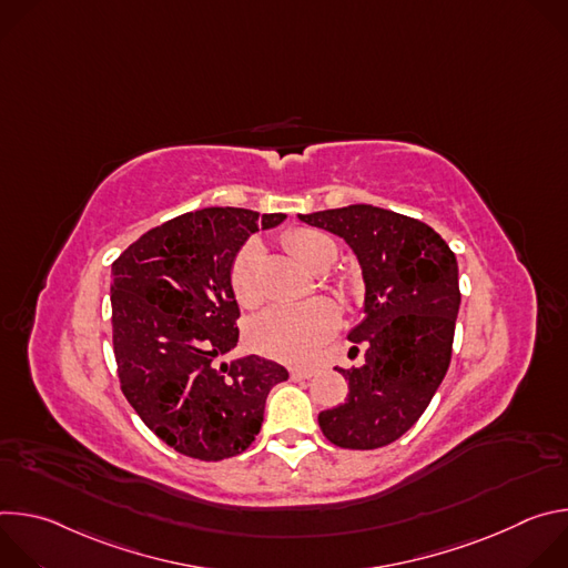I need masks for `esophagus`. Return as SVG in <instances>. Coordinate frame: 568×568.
<instances>
[{"label":"esophagus","instance_id":"esophagus-1","mask_svg":"<svg viewBox=\"0 0 568 568\" xmlns=\"http://www.w3.org/2000/svg\"><path fill=\"white\" fill-rule=\"evenodd\" d=\"M312 375H314V371H310V368H292L290 371L292 379H310Z\"/></svg>","mask_w":568,"mask_h":568}]
</instances>
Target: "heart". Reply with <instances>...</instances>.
I'll return each instance as SVG.
<instances>
[{"label": "heart", "instance_id": "b5f03b06", "mask_svg": "<svg viewBox=\"0 0 568 568\" xmlns=\"http://www.w3.org/2000/svg\"><path fill=\"white\" fill-rule=\"evenodd\" d=\"M285 250L307 270L318 272L337 258L335 242L318 229L296 226L283 235ZM261 245L247 242L237 250L229 267V281L235 301L242 307H256L263 301L258 281ZM337 326V310L326 298H312L298 305H274L258 314L247 328L250 346L276 362L310 364Z\"/></svg>", "mask_w": 568, "mask_h": 568}]
</instances>
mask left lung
<instances>
[{"label": "left lung", "mask_w": 568, "mask_h": 568, "mask_svg": "<svg viewBox=\"0 0 568 568\" xmlns=\"http://www.w3.org/2000/svg\"><path fill=\"white\" fill-rule=\"evenodd\" d=\"M344 237L362 265L366 318L348 335L364 364L339 368L344 404L318 414V427L342 449H377L407 434L440 386L460 305L458 263L425 222L371 204L298 215Z\"/></svg>", "instance_id": "1"}]
</instances>
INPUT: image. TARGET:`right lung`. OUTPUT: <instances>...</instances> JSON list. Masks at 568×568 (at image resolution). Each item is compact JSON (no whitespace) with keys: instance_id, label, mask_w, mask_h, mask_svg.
I'll return each mask as SVG.
<instances>
[{"instance_id":"1","label":"right lung","mask_w":568,"mask_h":568,"mask_svg":"<svg viewBox=\"0 0 568 568\" xmlns=\"http://www.w3.org/2000/svg\"><path fill=\"white\" fill-rule=\"evenodd\" d=\"M285 220L250 209H200L145 231L112 263V342L121 390L175 452L222 460L258 436L270 390L287 371L237 344L229 267L245 240Z\"/></svg>"}]
</instances>
